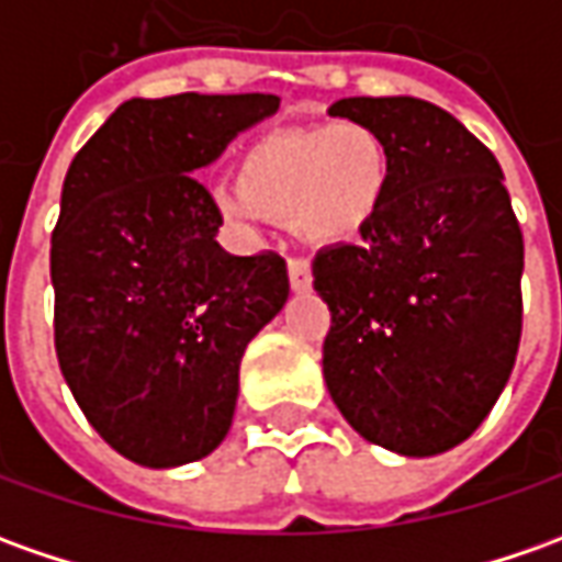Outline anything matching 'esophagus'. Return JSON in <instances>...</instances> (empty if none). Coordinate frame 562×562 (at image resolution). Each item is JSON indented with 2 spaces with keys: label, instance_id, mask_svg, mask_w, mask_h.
Instances as JSON below:
<instances>
[{
  "label": "esophagus",
  "instance_id": "34e87169",
  "mask_svg": "<svg viewBox=\"0 0 562 562\" xmlns=\"http://www.w3.org/2000/svg\"><path fill=\"white\" fill-rule=\"evenodd\" d=\"M313 282V270L311 261H304V258H292L289 261V285H292V292H307Z\"/></svg>",
  "mask_w": 562,
  "mask_h": 562
}]
</instances>
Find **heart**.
<instances>
[{
  "instance_id": "1",
  "label": "heart",
  "mask_w": 562,
  "mask_h": 562,
  "mask_svg": "<svg viewBox=\"0 0 562 562\" xmlns=\"http://www.w3.org/2000/svg\"><path fill=\"white\" fill-rule=\"evenodd\" d=\"M391 181V153L366 122L267 135L243 153L239 187L221 184L215 205L243 231L267 217L295 221L313 243L335 246L366 231Z\"/></svg>"
}]
</instances>
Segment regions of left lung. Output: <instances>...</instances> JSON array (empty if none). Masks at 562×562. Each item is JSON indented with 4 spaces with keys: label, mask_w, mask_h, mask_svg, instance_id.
I'll use <instances>...</instances> for the list:
<instances>
[{
    "label": "left lung",
    "mask_w": 562,
    "mask_h": 562,
    "mask_svg": "<svg viewBox=\"0 0 562 562\" xmlns=\"http://www.w3.org/2000/svg\"><path fill=\"white\" fill-rule=\"evenodd\" d=\"M391 181L360 243L316 251L329 304L323 378L362 440L396 456L464 442L505 391L522 329V233L490 147L422 98H341Z\"/></svg>",
    "instance_id": "obj_1"
}]
</instances>
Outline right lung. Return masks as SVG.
Here are the masks:
<instances>
[{
	"label": "right lung",
	"mask_w": 562,
	"mask_h": 562,
	"mask_svg": "<svg viewBox=\"0 0 562 562\" xmlns=\"http://www.w3.org/2000/svg\"><path fill=\"white\" fill-rule=\"evenodd\" d=\"M277 94L132 98L76 153L52 233L55 350L89 425L144 468L215 452L239 362L289 297L273 251L217 246L221 212L196 181Z\"/></svg>",
	"instance_id": "right-lung-1"
}]
</instances>
